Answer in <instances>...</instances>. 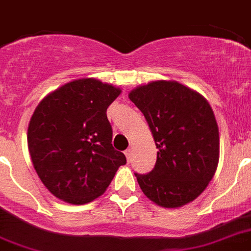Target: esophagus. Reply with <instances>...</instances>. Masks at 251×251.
Segmentation results:
<instances>
[{
  "instance_id": "34e87169",
  "label": "esophagus",
  "mask_w": 251,
  "mask_h": 251,
  "mask_svg": "<svg viewBox=\"0 0 251 251\" xmlns=\"http://www.w3.org/2000/svg\"><path fill=\"white\" fill-rule=\"evenodd\" d=\"M125 156H126V158H127V162H130L131 158H132V150H130V149L126 150Z\"/></svg>"
}]
</instances>
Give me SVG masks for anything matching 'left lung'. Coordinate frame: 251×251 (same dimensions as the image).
<instances>
[{"mask_svg": "<svg viewBox=\"0 0 251 251\" xmlns=\"http://www.w3.org/2000/svg\"><path fill=\"white\" fill-rule=\"evenodd\" d=\"M128 98L144 114L158 149L153 170L135 173L144 194L163 208L194 201L219 161V130L210 105L200 93L167 80L139 86Z\"/></svg>", "mask_w": 251, "mask_h": 251, "instance_id": "left-lung-1", "label": "left lung"}]
</instances>
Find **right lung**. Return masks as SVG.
I'll return each mask as SVG.
<instances>
[{
    "instance_id": "right-lung-1",
    "label": "right lung",
    "mask_w": 251,
    "mask_h": 251,
    "mask_svg": "<svg viewBox=\"0 0 251 251\" xmlns=\"http://www.w3.org/2000/svg\"><path fill=\"white\" fill-rule=\"evenodd\" d=\"M119 88L78 79L48 94L28 125V150L49 192L72 204H85L111 183L125 154L112 147L109 105Z\"/></svg>"
}]
</instances>
